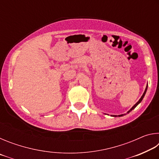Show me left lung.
Returning <instances> with one entry per match:
<instances>
[{"label":"left lung","mask_w":159,"mask_h":159,"mask_svg":"<svg viewBox=\"0 0 159 159\" xmlns=\"http://www.w3.org/2000/svg\"><path fill=\"white\" fill-rule=\"evenodd\" d=\"M147 88H148V84L147 85V86H146V88H145V90H144V93H143V95H142V97H141V98L139 99V101L137 102V103L134 104V105L132 107V108L129 110V111L127 112V113H130L132 110L133 109H134V108H135V107L138 105V104L140 103V102H142V99H143V98H144V95H145V94H146V92H147ZM124 115H125V114H120V115H111V116H113V117H120V116H124Z\"/></svg>","instance_id":"obj_1"}]
</instances>
